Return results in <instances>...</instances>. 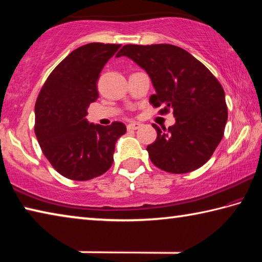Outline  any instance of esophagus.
I'll use <instances>...</instances> for the list:
<instances>
[{
  "label": "esophagus",
  "instance_id": "34e87169",
  "mask_svg": "<svg viewBox=\"0 0 262 262\" xmlns=\"http://www.w3.org/2000/svg\"><path fill=\"white\" fill-rule=\"evenodd\" d=\"M142 126V123H140V122H130V123H128V126H127V129L128 130H136V129H139V128Z\"/></svg>",
  "mask_w": 262,
  "mask_h": 262
}]
</instances>
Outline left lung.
<instances>
[{"mask_svg":"<svg viewBox=\"0 0 262 262\" xmlns=\"http://www.w3.org/2000/svg\"><path fill=\"white\" fill-rule=\"evenodd\" d=\"M117 56H127L144 69L156 94L149 101L159 113L173 110L176 123L152 125L157 139L147 150L151 162L170 173H187L206 164L224 134L228 120L224 90L200 61L170 43L125 45Z\"/></svg>","mask_w":262,"mask_h":262,"instance_id":"8db88e82","label":"left lung"}]
</instances>
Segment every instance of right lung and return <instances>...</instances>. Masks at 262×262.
Returning a JSON list of instances; mask_svg holds the SVG:
<instances>
[{
    "instance_id": "obj_1",
    "label": "right lung",
    "mask_w": 262,
    "mask_h": 262,
    "mask_svg": "<svg viewBox=\"0 0 262 262\" xmlns=\"http://www.w3.org/2000/svg\"><path fill=\"white\" fill-rule=\"evenodd\" d=\"M121 45L91 42L73 51L51 73L35 101L34 133L48 162L66 178L84 181L112 166L115 143L126 126L89 122L98 99L101 69Z\"/></svg>"
}]
</instances>
